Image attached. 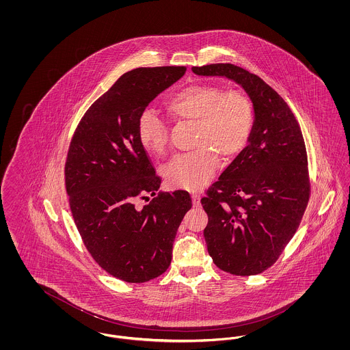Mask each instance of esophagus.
I'll return each mask as SVG.
<instances>
[{
    "instance_id": "esophagus-1",
    "label": "esophagus",
    "mask_w": 350,
    "mask_h": 350,
    "mask_svg": "<svg viewBox=\"0 0 350 350\" xmlns=\"http://www.w3.org/2000/svg\"><path fill=\"white\" fill-rule=\"evenodd\" d=\"M191 200H193V206L194 207H200V196L198 193H193L191 194Z\"/></svg>"
}]
</instances>
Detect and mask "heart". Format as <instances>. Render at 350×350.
<instances>
[{
    "mask_svg": "<svg viewBox=\"0 0 350 350\" xmlns=\"http://www.w3.org/2000/svg\"><path fill=\"white\" fill-rule=\"evenodd\" d=\"M167 110L177 119L197 123L193 144L197 150L176 156L164 167V177L173 189H200L217 172V152L231 160L250 143L254 106L243 90H224L214 83H193L167 100ZM137 136L147 150L156 154L165 153L167 124L152 109L140 113Z\"/></svg>",
    "mask_w": 350,
    "mask_h": 350,
    "instance_id": "heart-1",
    "label": "heart"
}]
</instances>
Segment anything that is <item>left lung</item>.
<instances>
[{"instance_id":"left-lung-1","label":"left lung","mask_w":350,"mask_h":350,"mask_svg":"<svg viewBox=\"0 0 350 350\" xmlns=\"http://www.w3.org/2000/svg\"><path fill=\"white\" fill-rule=\"evenodd\" d=\"M191 69L240 83L254 106L250 144L200 203L208 217L203 236L214 264L233 275H256L280 258L310 200L299 123L282 97L247 69L230 63Z\"/></svg>"}]
</instances>
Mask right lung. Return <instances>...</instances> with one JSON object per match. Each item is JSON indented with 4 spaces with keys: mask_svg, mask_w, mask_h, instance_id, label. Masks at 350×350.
Listing matches in <instances>:
<instances>
[{
    "mask_svg": "<svg viewBox=\"0 0 350 350\" xmlns=\"http://www.w3.org/2000/svg\"><path fill=\"white\" fill-rule=\"evenodd\" d=\"M185 67L136 68L118 79L83 114L64 167L75 224L93 260L129 283L167 270L191 197L160 191L161 177L137 136L140 113L180 80ZM152 200L144 206L137 200Z\"/></svg>",
    "mask_w": 350,
    "mask_h": 350,
    "instance_id": "1",
    "label": "right lung"
}]
</instances>
